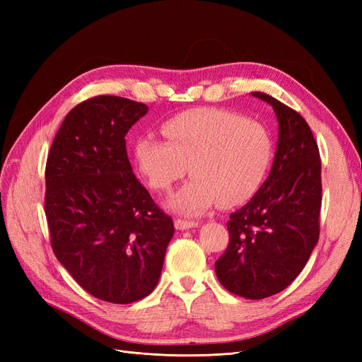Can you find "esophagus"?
<instances>
[{
  "label": "esophagus",
  "mask_w": 362,
  "mask_h": 362,
  "mask_svg": "<svg viewBox=\"0 0 362 362\" xmlns=\"http://www.w3.org/2000/svg\"><path fill=\"white\" fill-rule=\"evenodd\" d=\"M196 226H198V222H194V221H185V218H177V221H175V228L180 229V231L196 228Z\"/></svg>",
  "instance_id": "34e87169"
}]
</instances>
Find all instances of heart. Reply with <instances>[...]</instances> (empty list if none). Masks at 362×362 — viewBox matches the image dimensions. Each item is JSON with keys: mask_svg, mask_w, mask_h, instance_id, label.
<instances>
[{"mask_svg": "<svg viewBox=\"0 0 362 362\" xmlns=\"http://www.w3.org/2000/svg\"><path fill=\"white\" fill-rule=\"evenodd\" d=\"M166 141L152 136L134 145L139 172L156 192H168L185 172L192 180L169 199L173 211L198 216L218 202L231 208L254 196L264 182L273 158L269 129L254 119L198 108L161 125Z\"/></svg>", "mask_w": 362, "mask_h": 362, "instance_id": "obj_1", "label": "heart"}]
</instances>
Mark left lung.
Returning a JSON list of instances; mask_svg holds the SVG:
<instances>
[{
    "mask_svg": "<svg viewBox=\"0 0 362 362\" xmlns=\"http://www.w3.org/2000/svg\"><path fill=\"white\" fill-rule=\"evenodd\" d=\"M273 107L279 139L269 178L229 216V243L214 262L222 286L246 299H264L298 278L319 242L322 161L306 120L262 92Z\"/></svg>",
    "mask_w": 362,
    "mask_h": 362,
    "instance_id": "8db88e82",
    "label": "left lung"
}]
</instances>
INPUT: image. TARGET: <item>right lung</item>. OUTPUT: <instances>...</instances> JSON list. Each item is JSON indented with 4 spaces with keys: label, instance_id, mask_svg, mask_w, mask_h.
<instances>
[{
    "label": "right lung",
    "instance_id": "obj_1",
    "mask_svg": "<svg viewBox=\"0 0 362 362\" xmlns=\"http://www.w3.org/2000/svg\"><path fill=\"white\" fill-rule=\"evenodd\" d=\"M146 112L127 98H90L64 117L47 160L54 254L80 287L110 303H133L156 288L175 233L127 156L128 129Z\"/></svg>",
    "mask_w": 362,
    "mask_h": 362
}]
</instances>
